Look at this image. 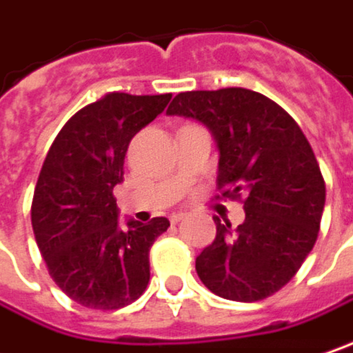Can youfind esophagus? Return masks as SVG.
<instances>
[{
  "label": "esophagus",
  "mask_w": 353,
  "mask_h": 353,
  "mask_svg": "<svg viewBox=\"0 0 353 353\" xmlns=\"http://www.w3.org/2000/svg\"><path fill=\"white\" fill-rule=\"evenodd\" d=\"M183 218H185V214H183V212H174V214L170 216V221H172V223H177L179 219H183Z\"/></svg>",
  "instance_id": "1"
}]
</instances>
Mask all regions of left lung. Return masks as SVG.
Instances as JSON below:
<instances>
[{"label": "left lung", "instance_id": "1", "mask_svg": "<svg viewBox=\"0 0 353 353\" xmlns=\"http://www.w3.org/2000/svg\"><path fill=\"white\" fill-rule=\"evenodd\" d=\"M168 114L210 128L219 148V196L241 199L245 210L236 230L216 218V239L196 258L199 280L225 300L276 294L320 232L325 181L310 141L276 101L243 88L177 94Z\"/></svg>", "mask_w": 353, "mask_h": 353}]
</instances>
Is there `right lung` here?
Here are the masks:
<instances>
[{
  "label": "right lung",
  "mask_w": 353,
  "mask_h": 353,
  "mask_svg": "<svg viewBox=\"0 0 353 353\" xmlns=\"http://www.w3.org/2000/svg\"><path fill=\"white\" fill-rule=\"evenodd\" d=\"M172 94L112 92L81 108L53 139L32 201L37 248L57 288L94 310L130 305L148 288L150 250L168 218L117 225L114 188L128 145L165 110Z\"/></svg>",
  "instance_id": "1"
}]
</instances>
